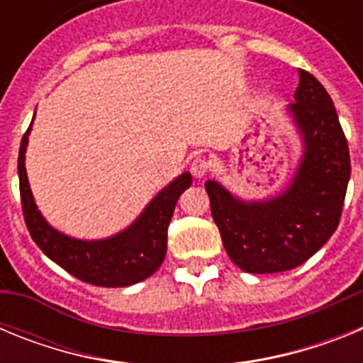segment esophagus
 Listing matches in <instances>:
<instances>
[{"mask_svg":"<svg viewBox=\"0 0 363 363\" xmlns=\"http://www.w3.org/2000/svg\"><path fill=\"white\" fill-rule=\"evenodd\" d=\"M211 171V162L207 158H203V156H198V158L192 160L191 163V172L196 178H203L207 172Z\"/></svg>","mask_w":363,"mask_h":363,"instance_id":"esophagus-1","label":"esophagus"}]
</instances>
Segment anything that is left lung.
Wrapping results in <instances>:
<instances>
[{"instance_id":"8db88e82","label":"left lung","mask_w":363,"mask_h":363,"mask_svg":"<svg viewBox=\"0 0 363 363\" xmlns=\"http://www.w3.org/2000/svg\"><path fill=\"white\" fill-rule=\"evenodd\" d=\"M289 112L303 142L293 182L264 201H243L218 182L205 184L227 255L242 271L269 274L298 267L331 238L344 209L351 158L335 104L300 70Z\"/></svg>"}]
</instances>
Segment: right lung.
Segmentation results:
<instances>
[{"label": "right lung", "mask_w": 363, "mask_h": 363, "mask_svg": "<svg viewBox=\"0 0 363 363\" xmlns=\"http://www.w3.org/2000/svg\"><path fill=\"white\" fill-rule=\"evenodd\" d=\"M30 127L19 145V194L27 229L41 251L72 277L98 287H127L158 271L167 252V229L176 201L185 189L191 187V172L179 174L172 184L160 191L133 225L121 233L92 242L70 238L50 227L34 203L25 171V150Z\"/></svg>", "instance_id": "right-lung-1"}]
</instances>
